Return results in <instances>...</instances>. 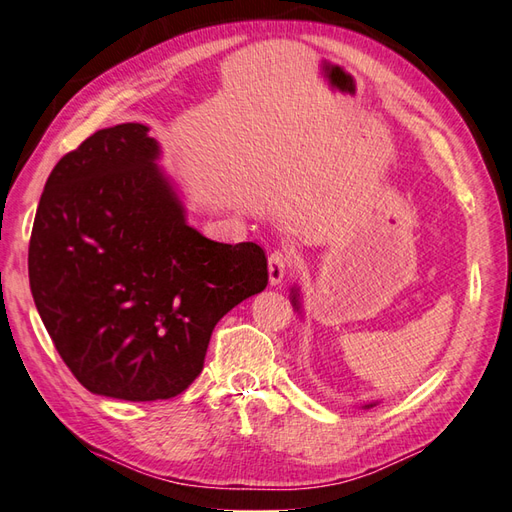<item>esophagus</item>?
<instances>
[{"instance_id": "34e87169", "label": "esophagus", "mask_w": 512, "mask_h": 512, "mask_svg": "<svg viewBox=\"0 0 512 512\" xmlns=\"http://www.w3.org/2000/svg\"><path fill=\"white\" fill-rule=\"evenodd\" d=\"M292 264L290 255L286 250H273L268 257V279H270V286H279L281 281H284L288 268Z\"/></svg>"}]
</instances>
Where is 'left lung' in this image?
Returning a JSON list of instances; mask_svg holds the SVG:
<instances>
[{"mask_svg": "<svg viewBox=\"0 0 512 512\" xmlns=\"http://www.w3.org/2000/svg\"><path fill=\"white\" fill-rule=\"evenodd\" d=\"M290 303H292V308H295L299 314H301V295H299V288L295 286L290 290ZM378 405V400H372V402H365L363 405V409H369V407H376Z\"/></svg>", "mask_w": 512, "mask_h": 512, "instance_id": "left-lung-1", "label": "left lung"}]
</instances>
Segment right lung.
<instances>
[{"instance_id": "1", "label": "right lung", "mask_w": 512, "mask_h": 512, "mask_svg": "<svg viewBox=\"0 0 512 512\" xmlns=\"http://www.w3.org/2000/svg\"><path fill=\"white\" fill-rule=\"evenodd\" d=\"M149 127L101 129L43 187L28 248L50 339L92 394L147 402L202 372L213 328L268 284L266 253L187 222Z\"/></svg>"}]
</instances>
